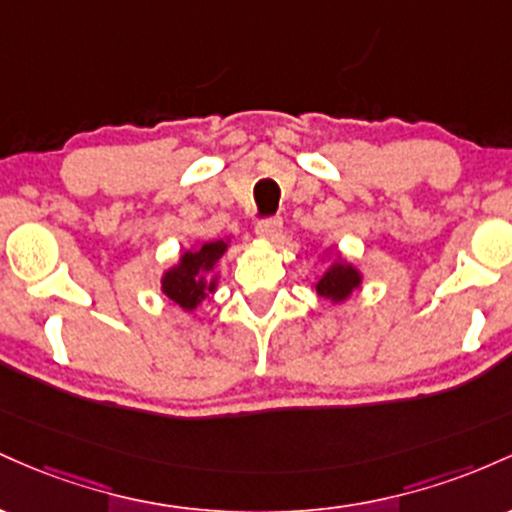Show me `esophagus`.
Returning <instances> with one entry per match:
<instances>
[{"label":"esophagus","mask_w":512,"mask_h":512,"mask_svg":"<svg viewBox=\"0 0 512 512\" xmlns=\"http://www.w3.org/2000/svg\"><path fill=\"white\" fill-rule=\"evenodd\" d=\"M283 232V220L280 217H263L256 225V234L263 239H278Z\"/></svg>","instance_id":"1"}]
</instances>
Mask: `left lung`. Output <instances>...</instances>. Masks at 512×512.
I'll return each mask as SVG.
<instances>
[{
	"instance_id": "left-lung-1",
	"label": "left lung",
	"mask_w": 512,
	"mask_h": 512,
	"mask_svg": "<svg viewBox=\"0 0 512 512\" xmlns=\"http://www.w3.org/2000/svg\"><path fill=\"white\" fill-rule=\"evenodd\" d=\"M358 285L360 275L353 271V266H333L317 283V292L321 297H329V300H346L353 287Z\"/></svg>"
}]
</instances>
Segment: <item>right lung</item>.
<instances>
[{
    "label": "right lung",
    "instance_id": "1",
    "mask_svg": "<svg viewBox=\"0 0 512 512\" xmlns=\"http://www.w3.org/2000/svg\"><path fill=\"white\" fill-rule=\"evenodd\" d=\"M225 241H208L200 249L188 251L181 256V263L164 275L162 287L171 302L181 304L183 309H195L200 300H205L208 292L215 290V283H205L200 275L210 271L217 263V258L225 254Z\"/></svg>",
    "mask_w": 512,
    "mask_h": 512
}]
</instances>
